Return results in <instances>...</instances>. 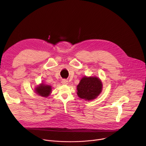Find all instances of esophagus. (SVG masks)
I'll return each mask as SVG.
<instances>
[{
	"label": "esophagus",
	"mask_w": 146,
	"mask_h": 146,
	"mask_svg": "<svg viewBox=\"0 0 146 146\" xmlns=\"http://www.w3.org/2000/svg\"><path fill=\"white\" fill-rule=\"evenodd\" d=\"M61 83H62V84H64V85L67 84H68V81H67L66 80H65V79L62 80V81H61Z\"/></svg>",
	"instance_id": "esophagus-1"
}]
</instances>
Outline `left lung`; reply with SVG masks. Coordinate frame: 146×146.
<instances>
[{
	"label": "left lung",
	"instance_id": "obj_1",
	"mask_svg": "<svg viewBox=\"0 0 146 146\" xmlns=\"http://www.w3.org/2000/svg\"><path fill=\"white\" fill-rule=\"evenodd\" d=\"M103 84L101 80L96 76H86L82 77L77 86L78 96L86 100L96 98L102 92Z\"/></svg>",
	"mask_w": 146,
	"mask_h": 146
}]
</instances>
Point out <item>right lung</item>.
Wrapping results in <instances>:
<instances>
[{
    "instance_id": "add662e5",
    "label": "right lung",
    "mask_w": 146,
    "mask_h": 146,
    "mask_svg": "<svg viewBox=\"0 0 146 146\" xmlns=\"http://www.w3.org/2000/svg\"><path fill=\"white\" fill-rule=\"evenodd\" d=\"M34 92L40 96L46 98L51 94L52 87L50 85L44 84V82H41V83L35 88Z\"/></svg>"
}]
</instances>
